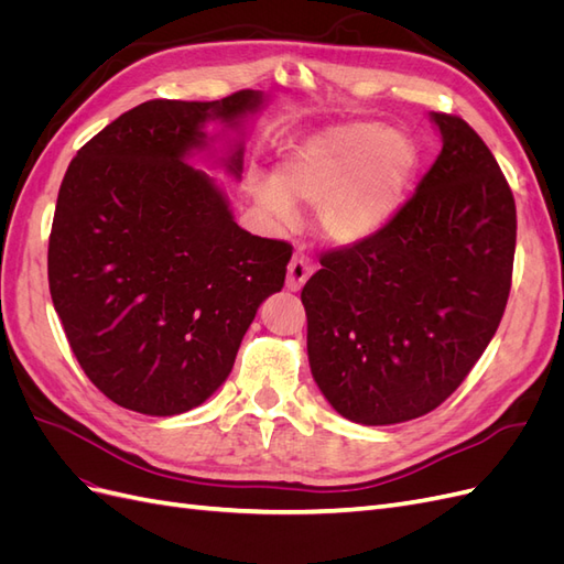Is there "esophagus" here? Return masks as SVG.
<instances>
[{
  "label": "esophagus",
  "mask_w": 564,
  "mask_h": 564,
  "mask_svg": "<svg viewBox=\"0 0 564 564\" xmlns=\"http://www.w3.org/2000/svg\"><path fill=\"white\" fill-rule=\"evenodd\" d=\"M313 275V263L305 256H294L286 268V289L289 292H301L303 284Z\"/></svg>",
  "instance_id": "esophagus-1"
}]
</instances>
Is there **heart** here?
Returning a JSON list of instances; mask_svg holds the SVG:
<instances>
[{"label": "heart", "mask_w": 564, "mask_h": 564, "mask_svg": "<svg viewBox=\"0 0 564 564\" xmlns=\"http://www.w3.org/2000/svg\"><path fill=\"white\" fill-rule=\"evenodd\" d=\"M419 166L421 150L406 129L352 119L294 143L275 181H253V197L280 224L294 220V202L311 204L322 240L350 249L395 224Z\"/></svg>", "instance_id": "1"}]
</instances>
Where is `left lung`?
<instances>
[{
	"instance_id": "8db88e82",
	"label": "left lung",
	"mask_w": 564,
	"mask_h": 564,
	"mask_svg": "<svg viewBox=\"0 0 564 564\" xmlns=\"http://www.w3.org/2000/svg\"><path fill=\"white\" fill-rule=\"evenodd\" d=\"M442 150L400 216L322 256L305 282L308 362L336 412L392 425L433 412L497 334L516 256V199L464 119L431 112Z\"/></svg>"
}]
</instances>
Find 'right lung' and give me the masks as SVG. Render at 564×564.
<instances>
[{
	"mask_svg": "<svg viewBox=\"0 0 564 564\" xmlns=\"http://www.w3.org/2000/svg\"><path fill=\"white\" fill-rule=\"evenodd\" d=\"M263 91L148 100L70 162L48 237L51 301L79 367L115 404L176 416L226 383L261 303L284 284L292 247L235 224L245 127ZM225 127L218 137L206 124ZM221 148H215V141Z\"/></svg>",
	"mask_w": 564,
	"mask_h": 564,
	"instance_id": "obj_1",
	"label": "right lung"
}]
</instances>
